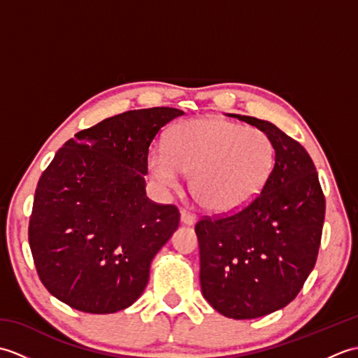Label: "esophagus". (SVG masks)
Wrapping results in <instances>:
<instances>
[{"label":"esophagus","mask_w":358,"mask_h":358,"mask_svg":"<svg viewBox=\"0 0 358 358\" xmlns=\"http://www.w3.org/2000/svg\"><path fill=\"white\" fill-rule=\"evenodd\" d=\"M180 222H181V224H185V226H194L196 223V217L194 214H191V212L181 210L180 212Z\"/></svg>","instance_id":"esophagus-1"}]
</instances>
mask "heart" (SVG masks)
I'll return each mask as SVG.
<instances>
[{"mask_svg": "<svg viewBox=\"0 0 358 358\" xmlns=\"http://www.w3.org/2000/svg\"><path fill=\"white\" fill-rule=\"evenodd\" d=\"M275 163L271 136L224 118L189 120L172 129L167 144L149 149L148 166L159 185L177 189L191 173V191L203 208L237 212L262 192Z\"/></svg>", "mask_w": 358, "mask_h": 358, "instance_id": "obj_1", "label": "heart"}]
</instances>
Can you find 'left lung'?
Masks as SVG:
<instances>
[{
	"instance_id": "8db88e82",
	"label": "left lung",
	"mask_w": 358,
	"mask_h": 358,
	"mask_svg": "<svg viewBox=\"0 0 358 358\" xmlns=\"http://www.w3.org/2000/svg\"><path fill=\"white\" fill-rule=\"evenodd\" d=\"M266 132L275 163L262 194L229 217L195 224L203 296L235 320L268 315L291 303L314 269L324 222V195L306 149L283 131L234 115Z\"/></svg>"
}]
</instances>
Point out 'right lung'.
Segmentation results:
<instances>
[{
	"instance_id": "obj_1",
	"label": "right lung",
	"mask_w": 358,
	"mask_h": 358,
	"mask_svg": "<svg viewBox=\"0 0 358 358\" xmlns=\"http://www.w3.org/2000/svg\"><path fill=\"white\" fill-rule=\"evenodd\" d=\"M173 108L129 110L67 140L38 181L29 245L45 289L73 309L112 314L138 300L180 223L146 196L148 154Z\"/></svg>"
}]
</instances>
